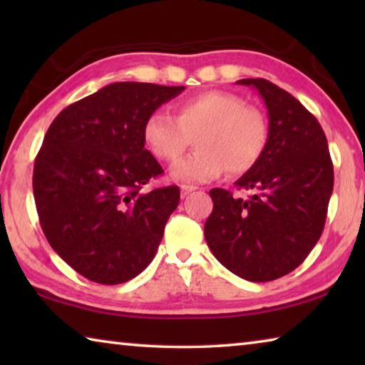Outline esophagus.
I'll return each mask as SVG.
<instances>
[{
  "mask_svg": "<svg viewBox=\"0 0 365 365\" xmlns=\"http://www.w3.org/2000/svg\"><path fill=\"white\" fill-rule=\"evenodd\" d=\"M196 188L195 187H191V185H180V193H182V197H185V196H188L191 191H195Z\"/></svg>",
  "mask_w": 365,
  "mask_h": 365,
  "instance_id": "1",
  "label": "esophagus"
}]
</instances>
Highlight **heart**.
<instances>
[{
	"instance_id": "obj_1",
	"label": "heart",
	"mask_w": 365,
	"mask_h": 365,
	"mask_svg": "<svg viewBox=\"0 0 365 365\" xmlns=\"http://www.w3.org/2000/svg\"><path fill=\"white\" fill-rule=\"evenodd\" d=\"M197 150L172 168L178 182L201 183L227 169L243 175L255 169L269 145V122L261 109L230 91L206 90L175 106V117L156 110L143 123V140L159 160L174 163L191 145Z\"/></svg>"
}]
</instances>
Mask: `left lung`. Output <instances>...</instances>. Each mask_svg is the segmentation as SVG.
<instances>
[{
  "mask_svg": "<svg viewBox=\"0 0 365 365\" xmlns=\"http://www.w3.org/2000/svg\"><path fill=\"white\" fill-rule=\"evenodd\" d=\"M255 86L269 114V145L255 169L237 180L251 196L209 191L214 209L205 224L217 261L250 282H270L293 272L324 232L333 191V164L319 120L280 86L243 78Z\"/></svg>",
  "mask_w": 365,
  "mask_h": 365,
  "instance_id": "obj_1",
  "label": "left lung"
}]
</instances>
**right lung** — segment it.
Instances as JSON below:
<instances>
[{
    "instance_id": "add662e5",
    "label": "right lung",
    "mask_w": 365,
    "mask_h": 365,
    "mask_svg": "<svg viewBox=\"0 0 365 365\" xmlns=\"http://www.w3.org/2000/svg\"><path fill=\"white\" fill-rule=\"evenodd\" d=\"M183 90L110 83L49 125L34 165L36 212L51 248L85 279L119 285L156 256L180 190H143L164 174L145 150L143 123Z\"/></svg>"
}]
</instances>
